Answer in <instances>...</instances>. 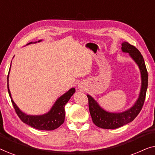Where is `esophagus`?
I'll return each mask as SVG.
<instances>
[{
    "instance_id": "1",
    "label": "esophagus",
    "mask_w": 155,
    "mask_h": 155,
    "mask_svg": "<svg viewBox=\"0 0 155 155\" xmlns=\"http://www.w3.org/2000/svg\"><path fill=\"white\" fill-rule=\"evenodd\" d=\"M78 89H79L80 91H83L84 90V87L83 86V84H78Z\"/></svg>"
}]
</instances>
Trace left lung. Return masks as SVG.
Returning a JSON list of instances; mask_svg holds the SVG:
<instances>
[{
  "mask_svg": "<svg viewBox=\"0 0 155 155\" xmlns=\"http://www.w3.org/2000/svg\"><path fill=\"white\" fill-rule=\"evenodd\" d=\"M121 49L123 52L128 53L131 58L138 65L142 80L140 92L135 104L130 109L122 113H110L106 111L100 107L98 103L90 95H87L88 98L89 109L92 121L97 126L101 128L115 129L133 121L140 112L145 100L148 83V74L143 57L137 48L126 41L122 43Z\"/></svg>",
  "mask_w": 155,
  "mask_h": 155,
  "instance_id": "8db88e82",
  "label": "left lung"
}]
</instances>
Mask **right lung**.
Returning <instances> with one entry per match:
<instances>
[{
    "label": "right lung",
    "mask_w": 155,
    "mask_h": 155,
    "mask_svg": "<svg viewBox=\"0 0 155 155\" xmlns=\"http://www.w3.org/2000/svg\"><path fill=\"white\" fill-rule=\"evenodd\" d=\"M41 41V40H40L39 42ZM32 42H30V43L27 44H30ZM10 66H11V65H10ZM7 79L8 93H9L10 97L11 99L12 104L13 105V107L15 110L16 114H18V117L20 118L23 123L29 125V126H30L34 128L41 130H55V129L58 128L61 125L63 124L65 120V106L68 103V101H69V99H71L72 95L75 93V88H71L66 93H65L64 94L59 97L48 113L40 116H30L23 113L15 104L11 97V94H10L9 90L8 75Z\"/></svg>",
    "instance_id": "obj_1"
}]
</instances>
